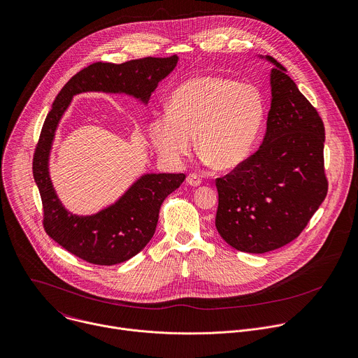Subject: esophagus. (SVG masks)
Masks as SVG:
<instances>
[{
	"instance_id": "34e87169",
	"label": "esophagus",
	"mask_w": 358,
	"mask_h": 358,
	"mask_svg": "<svg viewBox=\"0 0 358 358\" xmlns=\"http://www.w3.org/2000/svg\"><path fill=\"white\" fill-rule=\"evenodd\" d=\"M201 182H202V180H201L196 174H189V176H187V184H188V185H191V187H198V185H201Z\"/></svg>"
}]
</instances>
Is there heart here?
Listing matches in <instances>:
<instances>
[{
  "instance_id": "b5f03b06",
  "label": "heart",
  "mask_w": 358,
  "mask_h": 358,
  "mask_svg": "<svg viewBox=\"0 0 358 358\" xmlns=\"http://www.w3.org/2000/svg\"><path fill=\"white\" fill-rule=\"evenodd\" d=\"M167 110L149 124L159 155L181 162L192 138L203 157L219 171L241 167L253 153L266 119V101L259 87L220 76H198L178 85Z\"/></svg>"
}]
</instances>
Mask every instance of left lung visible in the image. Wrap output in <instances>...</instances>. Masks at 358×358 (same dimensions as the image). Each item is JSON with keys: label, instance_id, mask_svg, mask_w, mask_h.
Instances as JSON below:
<instances>
[{"label": "left lung", "instance_id": "8db88e82", "mask_svg": "<svg viewBox=\"0 0 358 358\" xmlns=\"http://www.w3.org/2000/svg\"><path fill=\"white\" fill-rule=\"evenodd\" d=\"M271 106L259 150L216 180L215 226L236 250L267 253L299 236L327 194L324 127L287 70L271 56Z\"/></svg>", "mask_w": 358, "mask_h": 358}]
</instances>
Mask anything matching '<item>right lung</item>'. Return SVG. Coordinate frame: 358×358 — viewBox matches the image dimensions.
Here are the masks:
<instances>
[{
	"label": "right lung",
	"instance_id": "obj_1",
	"mask_svg": "<svg viewBox=\"0 0 358 358\" xmlns=\"http://www.w3.org/2000/svg\"><path fill=\"white\" fill-rule=\"evenodd\" d=\"M178 57H145L122 64L94 63L73 76L53 101L34 156V178L43 205L46 233L71 255L98 266H113L136 256L153 237L164 198L176 191L185 174L146 173L113 203L91 215L66 209L53 187L49 160L56 131L73 98L84 92L125 94L148 102L177 66Z\"/></svg>",
	"mask_w": 358,
	"mask_h": 358
}]
</instances>
